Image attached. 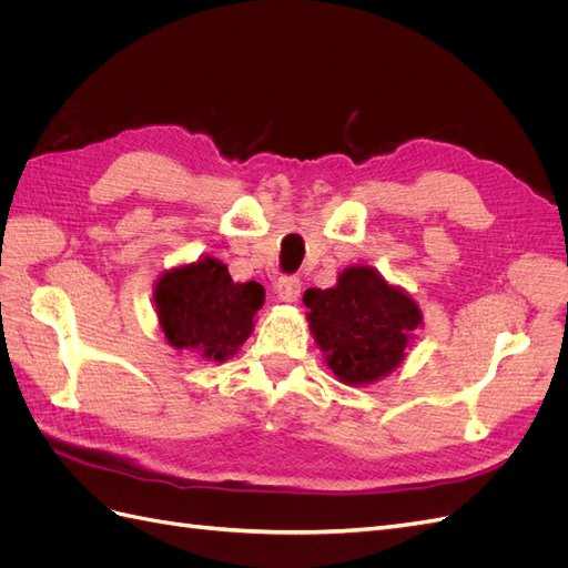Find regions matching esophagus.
I'll return each instance as SVG.
<instances>
[{
    "instance_id": "34e87169",
    "label": "esophagus",
    "mask_w": 568,
    "mask_h": 568,
    "mask_svg": "<svg viewBox=\"0 0 568 568\" xmlns=\"http://www.w3.org/2000/svg\"><path fill=\"white\" fill-rule=\"evenodd\" d=\"M274 291H277V298L282 303H296L301 298V280L298 277H282Z\"/></svg>"
}]
</instances>
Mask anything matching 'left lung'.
Returning <instances> with one entry per match:
<instances>
[{
  "label": "left lung",
  "instance_id": "obj_1",
  "mask_svg": "<svg viewBox=\"0 0 568 568\" xmlns=\"http://www.w3.org/2000/svg\"><path fill=\"white\" fill-rule=\"evenodd\" d=\"M303 303L324 363L348 386L390 374L422 324L419 305L369 265L346 267L332 288H307Z\"/></svg>",
  "mask_w": 568,
  "mask_h": 568
}]
</instances>
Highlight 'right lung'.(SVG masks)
<instances>
[{
	"label": "right lung",
	"instance_id": "1",
	"mask_svg": "<svg viewBox=\"0 0 568 568\" xmlns=\"http://www.w3.org/2000/svg\"><path fill=\"white\" fill-rule=\"evenodd\" d=\"M153 303L170 346L222 363L251 336L265 288L257 282H232L227 265L205 255L168 270L153 288Z\"/></svg>",
	"mask_w": 568,
	"mask_h": 568
}]
</instances>
